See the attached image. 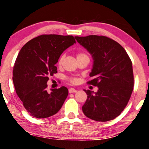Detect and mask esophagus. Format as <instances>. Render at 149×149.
I'll return each mask as SVG.
<instances>
[{
    "mask_svg": "<svg viewBox=\"0 0 149 149\" xmlns=\"http://www.w3.org/2000/svg\"><path fill=\"white\" fill-rule=\"evenodd\" d=\"M76 92H77V90H75V88H71L69 89V93H76Z\"/></svg>",
    "mask_w": 149,
    "mask_h": 149,
    "instance_id": "34e87169",
    "label": "esophagus"
}]
</instances>
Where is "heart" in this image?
Segmentation results:
<instances>
[{"instance_id": "b5f03b06", "label": "heart", "mask_w": 149, "mask_h": 149, "mask_svg": "<svg viewBox=\"0 0 149 149\" xmlns=\"http://www.w3.org/2000/svg\"><path fill=\"white\" fill-rule=\"evenodd\" d=\"M86 56V55L85 53H79L77 54V58H78V57H81V56ZM63 59H64V55L61 56V57L59 58V59H58V64H62V62H63ZM70 81H71V82H72V83H75V82L77 81V79H75V78H72V79H70Z\"/></svg>"}]
</instances>
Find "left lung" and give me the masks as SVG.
<instances>
[{"instance_id":"left-lung-1","label":"left lung","mask_w":149,"mask_h":149,"mask_svg":"<svg viewBox=\"0 0 149 149\" xmlns=\"http://www.w3.org/2000/svg\"><path fill=\"white\" fill-rule=\"evenodd\" d=\"M92 55L93 65L87 82L98 88L96 93L84 90L87 99L82 107L86 117L106 122L119 115L130 98L134 87L132 63L125 49L111 38L90 35L75 36Z\"/></svg>"}]
</instances>
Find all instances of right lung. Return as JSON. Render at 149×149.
<instances>
[{"mask_svg": "<svg viewBox=\"0 0 149 149\" xmlns=\"http://www.w3.org/2000/svg\"><path fill=\"white\" fill-rule=\"evenodd\" d=\"M75 44L72 36L41 35L21 48L13 70L15 92L32 117H49L56 114L66 99L65 86L47 91L49 75L57 73L55 64L61 54Z\"/></svg>", "mask_w": 149, "mask_h": 149, "instance_id": "right-lung-1", "label": "right lung"}]
</instances>
